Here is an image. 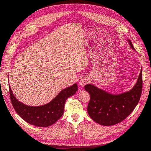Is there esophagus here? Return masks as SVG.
I'll return each instance as SVG.
<instances>
[{"label": "esophagus", "mask_w": 151, "mask_h": 151, "mask_svg": "<svg viewBox=\"0 0 151 151\" xmlns=\"http://www.w3.org/2000/svg\"><path fill=\"white\" fill-rule=\"evenodd\" d=\"M88 83V80L87 78H82V80H80V85L81 86H84Z\"/></svg>", "instance_id": "1"}]
</instances>
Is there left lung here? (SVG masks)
<instances>
[{"label": "left lung", "instance_id": "1", "mask_svg": "<svg viewBox=\"0 0 151 151\" xmlns=\"http://www.w3.org/2000/svg\"><path fill=\"white\" fill-rule=\"evenodd\" d=\"M128 42L134 49L132 42ZM142 72L141 70L133 88L121 94H111L93 85H86L84 88L90 95L87 109L90 117L103 126H113L126 119L140 101L142 90Z\"/></svg>", "mask_w": 151, "mask_h": 151}]
</instances>
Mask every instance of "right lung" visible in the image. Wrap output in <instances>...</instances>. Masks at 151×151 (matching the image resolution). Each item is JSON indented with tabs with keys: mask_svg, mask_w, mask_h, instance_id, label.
<instances>
[{
	"mask_svg": "<svg viewBox=\"0 0 151 151\" xmlns=\"http://www.w3.org/2000/svg\"><path fill=\"white\" fill-rule=\"evenodd\" d=\"M78 90V85L74 83L63 89L55 98L46 105L38 106L25 105L14 96L9 86L10 99L14 109L23 119L31 125L38 127H48L55 124L63 114L66 100Z\"/></svg>",
	"mask_w": 151,
	"mask_h": 151,
	"instance_id": "add662e5",
	"label": "right lung"
}]
</instances>
